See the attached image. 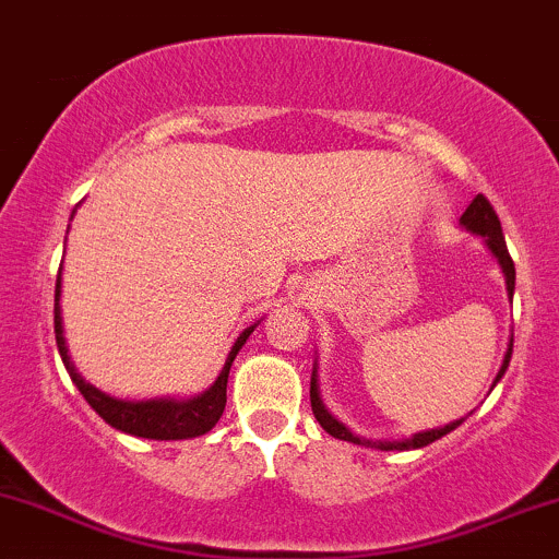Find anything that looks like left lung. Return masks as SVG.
Segmentation results:
<instances>
[{
	"mask_svg": "<svg viewBox=\"0 0 559 559\" xmlns=\"http://www.w3.org/2000/svg\"><path fill=\"white\" fill-rule=\"evenodd\" d=\"M462 225H467L472 233H480V236L486 238L488 249L493 251L496 257H499L501 270H504V278H507V294H509V299H512V294H514V262H512V257H509L504 233H501L499 214H496L493 206H490V201L486 199V195H483V193L475 195V201H472V204L467 206V212L462 214ZM509 358H512V340H509V349H507V355H504V364H501L499 373H496V382H499V379L504 377V371H507V366H509ZM310 406H312V414H316L318 425L326 429L329 435H334V438H340V440H347V443L371 445V449H379V451L421 449V445H429V443H435V440L443 438V435H449L451 429H456L464 421V419L451 421V425H445V427H440V429H429V432L414 435V438H411V440H395V443H371V440H360V438H355V435L349 432L347 427H342L340 421H336L326 408H323L321 397H318L316 371H312V379H310Z\"/></svg>",
	"mask_w": 559,
	"mask_h": 559,
	"instance_id": "8db88e82",
	"label": "left lung"
}]
</instances>
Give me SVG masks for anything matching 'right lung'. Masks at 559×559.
Wrapping results in <instances>:
<instances>
[{"label": "right lung", "instance_id": "right-lung-1", "mask_svg": "<svg viewBox=\"0 0 559 559\" xmlns=\"http://www.w3.org/2000/svg\"><path fill=\"white\" fill-rule=\"evenodd\" d=\"M60 275L58 284H55V342H58L60 358H63L66 369H69L73 384L84 395V401L90 403L110 427L121 429V432L138 435V438H151V440H186V438H199V435L210 432L217 425L219 416H223L225 403H228V373L233 366V358L238 355V349L243 347V342L249 340V334L254 326H249L233 345L228 360H225V369L219 371L217 382L212 384L204 395L190 397V401H145V403H127L108 397L106 392L95 390L90 382H84L73 369L69 349L63 342V326H60Z\"/></svg>", "mask_w": 559, "mask_h": 559}]
</instances>
